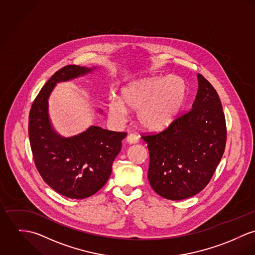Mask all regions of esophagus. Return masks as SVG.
Masks as SVG:
<instances>
[{
    "label": "esophagus",
    "instance_id": "esophagus-1",
    "mask_svg": "<svg viewBox=\"0 0 255 255\" xmlns=\"http://www.w3.org/2000/svg\"><path fill=\"white\" fill-rule=\"evenodd\" d=\"M126 141L129 144H134V143H137L139 141V138H138V136H136L134 134H129L126 138Z\"/></svg>",
    "mask_w": 255,
    "mask_h": 255
}]
</instances>
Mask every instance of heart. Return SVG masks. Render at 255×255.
<instances>
[{
  "label": "heart",
  "mask_w": 255,
  "mask_h": 255,
  "mask_svg": "<svg viewBox=\"0 0 255 255\" xmlns=\"http://www.w3.org/2000/svg\"><path fill=\"white\" fill-rule=\"evenodd\" d=\"M186 97L187 85L179 76L142 78L123 86L119 98L109 99L108 114L115 123H122L127 111H137L136 119L141 129L159 132L175 121Z\"/></svg>",
  "instance_id": "obj_1"
}]
</instances>
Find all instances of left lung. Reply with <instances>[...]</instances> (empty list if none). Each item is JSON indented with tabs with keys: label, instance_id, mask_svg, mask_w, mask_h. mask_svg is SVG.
Segmentation results:
<instances>
[{
	"label": "left lung",
	"instance_id": "1",
	"mask_svg": "<svg viewBox=\"0 0 255 255\" xmlns=\"http://www.w3.org/2000/svg\"><path fill=\"white\" fill-rule=\"evenodd\" d=\"M192 110L159 134L142 137L149 152L148 182L171 200L194 197L209 183L226 144V122L217 92L200 74Z\"/></svg>",
	"mask_w": 255,
	"mask_h": 255
}]
</instances>
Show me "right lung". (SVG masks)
I'll return each instance as SVG.
<instances>
[{
  "instance_id": "right-lung-1",
  "label": "right lung",
  "mask_w": 255,
  "mask_h": 255,
  "mask_svg": "<svg viewBox=\"0 0 255 255\" xmlns=\"http://www.w3.org/2000/svg\"><path fill=\"white\" fill-rule=\"evenodd\" d=\"M97 69L98 66L80 65L59 69L41 89L29 114V140L35 165L44 181L66 198H89L106 185L127 135L92 125L77 135L64 137L51 122L49 99L57 83L83 77ZM97 113L103 114L101 110Z\"/></svg>"
}]
</instances>
